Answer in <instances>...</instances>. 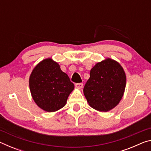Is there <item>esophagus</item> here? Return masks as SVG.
<instances>
[{"label": "esophagus", "mask_w": 151, "mask_h": 151, "mask_svg": "<svg viewBox=\"0 0 151 151\" xmlns=\"http://www.w3.org/2000/svg\"><path fill=\"white\" fill-rule=\"evenodd\" d=\"M83 83H76V84H75V87L77 88L81 89V88H83Z\"/></svg>", "instance_id": "obj_1"}]
</instances>
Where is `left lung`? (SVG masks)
<instances>
[{"label":"left lung","mask_w":151,"mask_h":151,"mask_svg":"<svg viewBox=\"0 0 151 151\" xmlns=\"http://www.w3.org/2000/svg\"><path fill=\"white\" fill-rule=\"evenodd\" d=\"M126 86V75L116 61L106 59L96 63L90 71V78L83 89L92 108L107 112L121 101Z\"/></svg>","instance_id":"1"}]
</instances>
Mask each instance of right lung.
<instances>
[{
  "label": "right lung",
  "mask_w": 151,
  "mask_h": 151,
  "mask_svg": "<svg viewBox=\"0 0 151 151\" xmlns=\"http://www.w3.org/2000/svg\"><path fill=\"white\" fill-rule=\"evenodd\" d=\"M29 87L38 106L50 112L65 106L75 85L59 65L49 58L40 62L32 70Z\"/></svg>",
  "instance_id": "right-lung-1"
}]
</instances>
